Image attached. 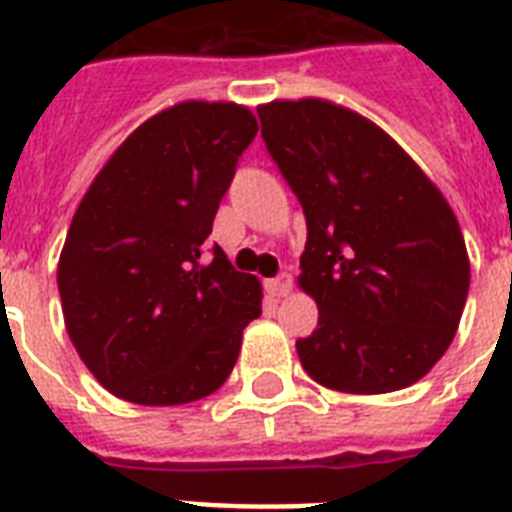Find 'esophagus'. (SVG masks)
Instances as JSON below:
<instances>
[{
    "label": "esophagus",
    "mask_w": 512,
    "mask_h": 512,
    "mask_svg": "<svg viewBox=\"0 0 512 512\" xmlns=\"http://www.w3.org/2000/svg\"><path fill=\"white\" fill-rule=\"evenodd\" d=\"M265 292L271 297H287L292 292V276L289 273H281L276 279L265 281Z\"/></svg>",
    "instance_id": "obj_1"
}]
</instances>
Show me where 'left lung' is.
Instances as JSON below:
<instances>
[{
    "mask_svg": "<svg viewBox=\"0 0 512 512\" xmlns=\"http://www.w3.org/2000/svg\"><path fill=\"white\" fill-rule=\"evenodd\" d=\"M265 146L303 204L297 284L319 327L297 340L324 388L390 393L422 380L452 345L470 260L454 209L420 164L353 108L324 98L257 106Z\"/></svg>",
    "mask_w": 512,
    "mask_h": 512,
    "instance_id": "left-lung-1",
    "label": "left lung"
}]
</instances>
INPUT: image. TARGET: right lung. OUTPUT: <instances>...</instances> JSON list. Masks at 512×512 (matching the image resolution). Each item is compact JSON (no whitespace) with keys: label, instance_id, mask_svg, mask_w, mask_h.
<instances>
[{"label":"right lung","instance_id":"add662e5","mask_svg":"<svg viewBox=\"0 0 512 512\" xmlns=\"http://www.w3.org/2000/svg\"><path fill=\"white\" fill-rule=\"evenodd\" d=\"M257 135L247 106L183 100L148 116L79 201L58 260L66 332L92 377L143 406L191 404L231 374L263 287L201 244Z\"/></svg>","mask_w":512,"mask_h":512}]
</instances>
